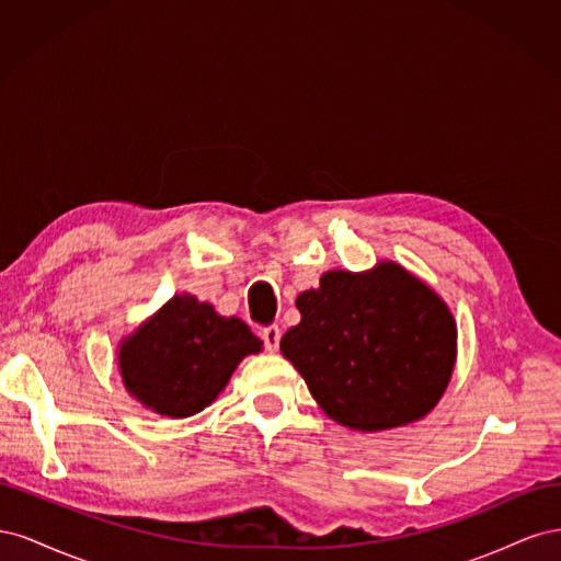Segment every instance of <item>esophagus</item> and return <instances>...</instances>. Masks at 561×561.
<instances>
[{"instance_id":"obj_1","label":"esophagus","mask_w":561,"mask_h":561,"mask_svg":"<svg viewBox=\"0 0 561 561\" xmlns=\"http://www.w3.org/2000/svg\"><path fill=\"white\" fill-rule=\"evenodd\" d=\"M262 339H264V346L268 353H276L278 344H280V328L278 325H268L262 330Z\"/></svg>"}]
</instances>
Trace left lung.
<instances>
[{"mask_svg": "<svg viewBox=\"0 0 561 561\" xmlns=\"http://www.w3.org/2000/svg\"><path fill=\"white\" fill-rule=\"evenodd\" d=\"M299 325L280 353L332 421L360 433L431 414L451 381L456 320L447 301L402 264L332 268L297 297Z\"/></svg>", "mask_w": 561, "mask_h": 561, "instance_id": "obj_1", "label": "left lung"}]
</instances>
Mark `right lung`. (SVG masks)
I'll return each instance as SVG.
<instances>
[{
  "mask_svg": "<svg viewBox=\"0 0 561 561\" xmlns=\"http://www.w3.org/2000/svg\"><path fill=\"white\" fill-rule=\"evenodd\" d=\"M116 369L128 396L159 416H194L227 388L245 355L262 351L241 318L180 293L116 346Z\"/></svg>",
  "mask_w": 561,
  "mask_h": 561,
  "instance_id": "add662e5",
  "label": "right lung"
}]
</instances>
